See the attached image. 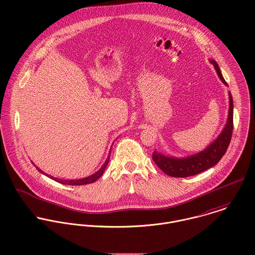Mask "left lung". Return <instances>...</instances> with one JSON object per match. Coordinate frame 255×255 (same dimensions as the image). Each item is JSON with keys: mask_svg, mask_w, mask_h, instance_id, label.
Listing matches in <instances>:
<instances>
[{"mask_svg": "<svg viewBox=\"0 0 255 255\" xmlns=\"http://www.w3.org/2000/svg\"><path fill=\"white\" fill-rule=\"evenodd\" d=\"M210 63L214 66L216 72L218 73L220 79L224 84L228 85L226 80L224 79L222 73L220 72L218 64L215 61H210ZM230 97V109H229V118L227 125L224 130L221 132L218 138L210 145L208 146L202 152H199L195 155L186 158H172L166 157L165 155L157 152L156 150L152 154V159L155 164L168 176L175 178H185L200 174L209 168L215 166L221 158L225 155L229 144L231 142L233 128H234V119H233V97L231 93Z\"/></svg>", "mask_w": 255, "mask_h": 255, "instance_id": "8db88e82", "label": "left lung"}]
</instances>
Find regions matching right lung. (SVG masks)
<instances>
[{
    "instance_id": "obj_1",
    "label": "right lung",
    "mask_w": 255,
    "mask_h": 255,
    "mask_svg": "<svg viewBox=\"0 0 255 255\" xmlns=\"http://www.w3.org/2000/svg\"><path fill=\"white\" fill-rule=\"evenodd\" d=\"M110 160V155L109 157L107 158V160H106V162L104 163V165L102 166V168L98 171V172H96L95 174H93L92 176H89V177H87V178H84V179H81V180H75V181H68V180H59V179H57V178H54V177H52V176H48V175H46L43 171H41L38 167H36L37 170L40 172V173H42V174H44V175H46V176H48L50 179H52V180H54V181H56V182H60V183H63V184H70V185H82V184H87V183H91V182H94L96 180H98L102 175H103V173H104V171H105V169H106V167H107V165H108V163H109Z\"/></svg>"
}]
</instances>
